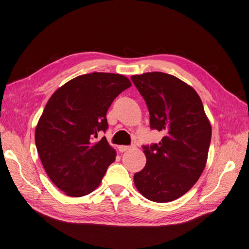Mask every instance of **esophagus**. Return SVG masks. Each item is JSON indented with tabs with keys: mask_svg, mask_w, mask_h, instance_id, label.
I'll list each match as a JSON object with an SVG mask.
<instances>
[{
	"mask_svg": "<svg viewBox=\"0 0 249 249\" xmlns=\"http://www.w3.org/2000/svg\"><path fill=\"white\" fill-rule=\"evenodd\" d=\"M131 147L130 146H120L119 147V151L120 152H125V151H127V150H129Z\"/></svg>",
	"mask_w": 249,
	"mask_h": 249,
	"instance_id": "34e87169",
	"label": "esophagus"
}]
</instances>
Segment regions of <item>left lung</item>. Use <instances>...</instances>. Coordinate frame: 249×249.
<instances>
[{"label": "left lung", "mask_w": 249, "mask_h": 249, "mask_svg": "<svg viewBox=\"0 0 249 249\" xmlns=\"http://www.w3.org/2000/svg\"><path fill=\"white\" fill-rule=\"evenodd\" d=\"M146 101L151 129L164 137L143 146L146 166L134 174L138 191L154 202L179 198L194 186L207 164L212 127L200 97L175 76L161 72L131 76Z\"/></svg>", "instance_id": "8db88e82"}]
</instances>
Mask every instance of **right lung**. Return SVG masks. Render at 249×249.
Segmentation results:
<instances>
[{
    "label": "right lung",
    "mask_w": 249,
    "mask_h": 249,
    "mask_svg": "<svg viewBox=\"0 0 249 249\" xmlns=\"http://www.w3.org/2000/svg\"><path fill=\"white\" fill-rule=\"evenodd\" d=\"M131 87L127 77L90 73L63 84L49 99L35 129V145L48 176L63 193L81 197L96 190L116 160L106 138V112Z\"/></svg>",
    "instance_id": "obj_1"
}]
</instances>
